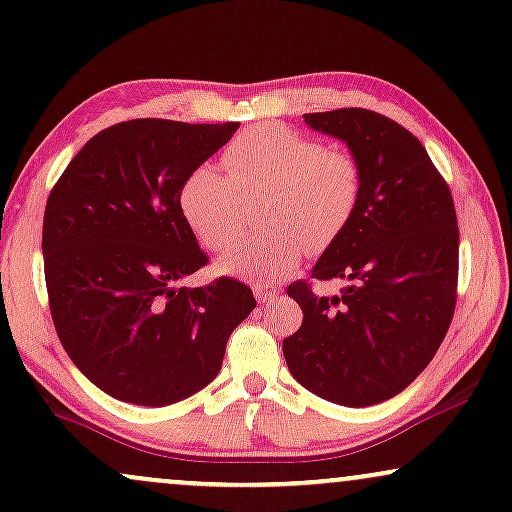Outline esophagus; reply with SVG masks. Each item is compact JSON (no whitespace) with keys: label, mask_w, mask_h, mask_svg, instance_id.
Instances as JSON below:
<instances>
[{"label":"esophagus","mask_w":512,"mask_h":512,"mask_svg":"<svg viewBox=\"0 0 512 512\" xmlns=\"http://www.w3.org/2000/svg\"><path fill=\"white\" fill-rule=\"evenodd\" d=\"M252 291H255L257 303H269V300L279 295V288H276V286H255Z\"/></svg>","instance_id":"1"}]
</instances>
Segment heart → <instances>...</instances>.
<instances>
[{
	"instance_id": "heart-1",
	"label": "heart",
	"mask_w": 512,
	"mask_h": 512,
	"mask_svg": "<svg viewBox=\"0 0 512 512\" xmlns=\"http://www.w3.org/2000/svg\"><path fill=\"white\" fill-rule=\"evenodd\" d=\"M224 174L202 164L183 181L181 212L202 245L224 250L243 231V202L260 200L262 236L217 260V272L252 283L281 279L305 250L324 252L346 233L362 200L360 162L317 138L257 123L224 147Z\"/></svg>"
}]
</instances>
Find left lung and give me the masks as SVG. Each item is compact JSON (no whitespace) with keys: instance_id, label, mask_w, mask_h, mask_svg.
<instances>
[{"instance_id":"left-lung-1","label":"left lung","mask_w":512,"mask_h":512,"mask_svg":"<svg viewBox=\"0 0 512 512\" xmlns=\"http://www.w3.org/2000/svg\"><path fill=\"white\" fill-rule=\"evenodd\" d=\"M305 123L348 145L362 200L312 269V279L348 281L341 295L288 286L303 324L283 341V357L315 396L367 408L420 377L451 326L458 219L446 181L400 123L360 107L305 114Z\"/></svg>"}]
</instances>
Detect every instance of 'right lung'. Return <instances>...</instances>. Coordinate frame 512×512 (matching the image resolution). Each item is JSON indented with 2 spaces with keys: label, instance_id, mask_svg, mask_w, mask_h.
<instances>
[{
  "label": "right lung",
  "instance_id": "right-lung-1",
  "mask_svg": "<svg viewBox=\"0 0 512 512\" xmlns=\"http://www.w3.org/2000/svg\"><path fill=\"white\" fill-rule=\"evenodd\" d=\"M240 123L133 119L83 145L47 197L42 255L54 329L97 389L133 405L178 403L219 374L255 295L229 276L186 288L207 255L181 186Z\"/></svg>",
  "mask_w": 512,
  "mask_h": 512
}]
</instances>
